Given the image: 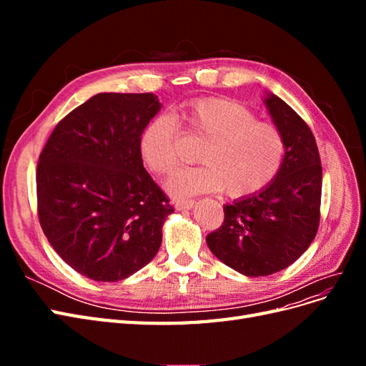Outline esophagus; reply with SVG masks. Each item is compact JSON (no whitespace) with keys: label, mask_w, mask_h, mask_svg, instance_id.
<instances>
[{"label":"esophagus","mask_w":366,"mask_h":366,"mask_svg":"<svg viewBox=\"0 0 366 366\" xmlns=\"http://www.w3.org/2000/svg\"><path fill=\"white\" fill-rule=\"evenodd\" d=\"M195 204L194 200H177L175 202V207L179 210H187V209H192Z\"/></svg>","instance_id":"obj_1"}]
</instances>
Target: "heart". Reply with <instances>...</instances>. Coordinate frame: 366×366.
<instances>
[{"mask_svg": "<svg viewBox=\"0 0 366 366\" xmlns=\"http://www.w3.org/2000/svg\"><path fill=\"white\" fill-rule=\"evenodd\" d=\"M180 120L189 134L206 142L200 168L177 171L166 183L174 195L224 189L230 198L264 191L278 175L285 140L281 129L258 120L250 108L224 97H198L182 108ZM180 124L169 114L152 119L142 131L139 152L147 168L168 175L180 164Z\"/></svg>", "mask_w": 366, "mask_h": 366, "instance_id": "1", "label": "heart"}]
</instances>
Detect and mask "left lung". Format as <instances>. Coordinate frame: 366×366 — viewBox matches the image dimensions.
<instances>
[{
  "instance_id": "left-lung-1",
  "label": "left lung",
  "mask_w": 366,
  "mask_h": 366,
  "mask_svg": "<svg viewBox=\"0 0 366 366\" xmlns=\"http://www.w3.org/2000/svg\"><path fill=\"white\" fill-rule=\"evenodd\" d=\"M285 140L276 179L264 191L224 206V221L206 237L215 257L246 276L289 267L312 244L320 219L322 166L312 129L274 94L265 97Z\"/></svg>"
}]
</instances>
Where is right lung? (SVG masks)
<instances>
[{
  "label": "right lung",
  "instance_id": "obj_1",
  "mask_svg": "<svg viewBox=\"0 0 366 366\" xmlns=\"http://www.w3.org/2000/svg\"><path fill=\"white\" fill-rule=\"evenodd\" d=\"M160 102L152 93H101L54 127L39 154V224L86 278L114 282L156 257L169 198L143 168L139 139Z\"/></svg>",
  "mask_w": 366,
  "mask_h": 366
}]
</instances>
